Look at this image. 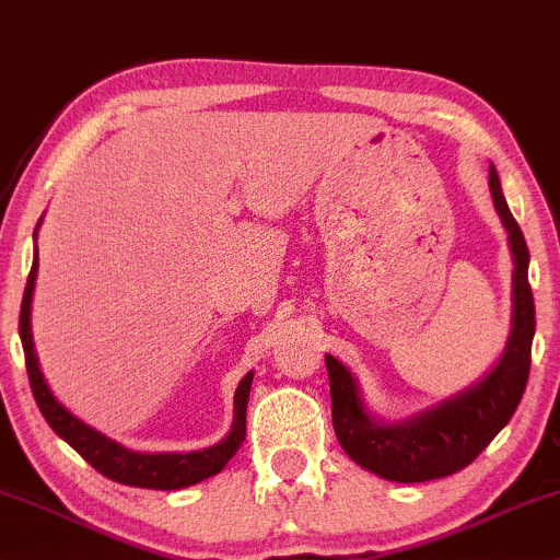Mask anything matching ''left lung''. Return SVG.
Instances as JSON below:
<instances>
[{"label": "left lung", "mask_w": 560, "mask_h": 560, "mask_svg": "<svg viewBox=\"0 0 560 560\" xmlns=\"http://www.w3.org/2000/svg\"><path fill=\"white\" fill-rule=\"evenodd\" d=\"M488 186L514 253L512 336L493 372L476 387L416 416L413 421L385 427L364 410L351 372L338 359L325 357L330 377L332 429L338 442L353 463L387 480L423 483L468 468L506 427L525 395L535 336V300L527 281L529 250L501 194V180L493 165L488 170Z\"/></svg>", "instance_id": "1"}]
</instances>
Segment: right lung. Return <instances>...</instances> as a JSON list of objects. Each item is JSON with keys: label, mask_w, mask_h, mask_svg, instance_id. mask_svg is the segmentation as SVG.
<instances>
[{"label": "right lung", "mask_w": 560, "mask_h": 560, "mask_svg": "<svg viewBox=\"0 0 560 560\" xmlns=\"http://www.w3.org/2000/svg\"><path fill=\"white\" fill-rule=\"evenodd\" d=\"M35 271H38V253H35L31 276H27L23 304H20V338H23L25 366H27V380H31L33 398L38 402L40 413H44L48 427H51L63 442L72 444V447L80 452L92 468L101 472V476L116 480V483L154 488V491H178V488L194 486L198 480L217 476V472L230 463L232 455L243 447L253 372L245 374L243 382L237 385L235 423H232V431L228 434V439H222V442L214 444V447L201 450V452H188V455H141V452L126 450L121 444L105 439L101 431L90 429L88 423L74 419V416L54 398V393L48 390L44 374H40L38 357H35L33 336H31V300H33Z\"/></svg>", "instance_id": "1"}]
</instances>
